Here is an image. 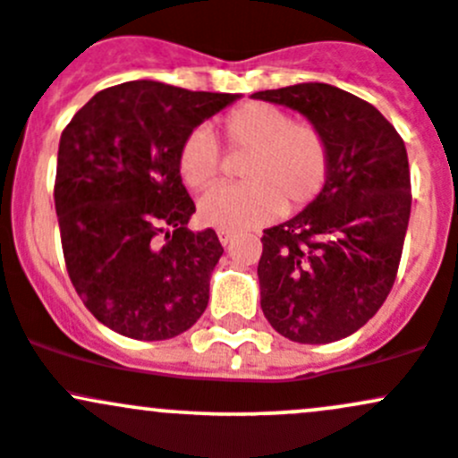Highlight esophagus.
<instances>
[{
  "mask_svg": "<svg viewBox=\"0 0 458 458\" xmlns=\"http://www.w3.org/2000/svg\"><path fill=\"white\" fill-rule=\"evenodd\" d=\"M218 238H220V242H223V247H227L231 240H233V233H231V231L220 229V231H218Z\"/></svg>",
  "mask_w": 458,
  "mask_h": 458,
  "instance_id": "obj_1",
  "label": "esophagus"
}]
</instances>
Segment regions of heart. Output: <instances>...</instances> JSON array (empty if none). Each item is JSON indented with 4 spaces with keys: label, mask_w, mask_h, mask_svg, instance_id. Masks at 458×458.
I'll return each instance as SVG.
<instances>
[{
    "label": "heart",
    "mask_w": 458,
    "mask_h": 458,
    "mask_svg": "<svg viewBox=\"0 0 458 458\" xmlns=\"http://www.w3.org/2000/svg\"><path fill=\"white\" fill-rule=\"evenodd\" d=\"M231 152H249L240 176L247 183L214 188L200 199L205 225L225 231L259 227L284 208L303 209L327 183L329 146L323 131L308 120H290L267 102H247L223 117ZM179 176L190 190L203 191L218 181L223 155L208 126H199L176 152Z\"/></svg>",
    "instance_id": "heart-1"
}]
</instances>
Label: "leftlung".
Segmentation results:
<instances>
[{
    "label": "left lung",
    "instance_id": "obj_1",
    "mask_svg": "<svg viewBox=\"0 0 458 458\" xmlns=\"http://www.w3.org/2000/svg\"><path fill=\"white\" fill-rule=\"evenodd\" d=\"M253 98L306 115L329 146L321 194L264 231L262 312L294 343L341 341L380 310L395 282L412 200L404 140L376 106L326 82Z\"/></svg>",
    "mask_w": 458,
    "mask_h": 458
}]
</instances>
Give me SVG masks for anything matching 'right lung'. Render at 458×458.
<instances>
[{
    "label": "right lung",
    "instance_id": "obj_1",
    "mask_svg": "<svg viewBox=\"0 0 458 458\" xmlns=\"http://www.w3.org/2000/svg\"><path fill=\"white\" fill-rule=\"evenodd\" d=\"M238 98L122 82L96 93L63 131L54 203L65 267L87 310L113 332L165 341L208 308L223 247L214 229H188L196 208L176 152Z\"/></svg>",
    "mask_w": 458,
    "mask_h": 458
}]
</instances>
